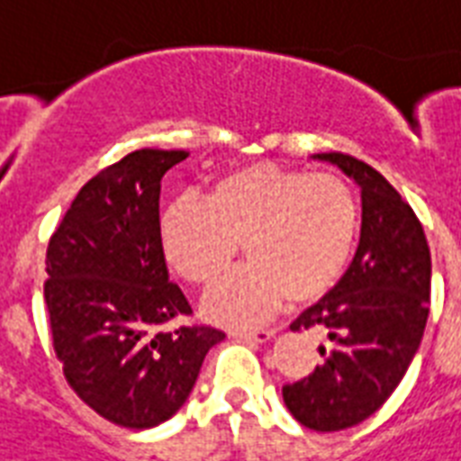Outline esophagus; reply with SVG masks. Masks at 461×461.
I'll list each match as a JSON object with an SVG mask.
<instances>
[{"label": "esophagus", "mask_w": 461, "mask_h": 461, "mask_svg": "<svg viewBox=\"0 0 461 461\" xmlns=\"http://www.w3.org/2000/svg\"><path fill=\"white\" fill-rule=\"evenodd\" d=\"M231 336L250 340V343H267V340L275 339V331L272 329H260V331H231Z\"/></svg>", "instance_id": "1"}]
</instances>
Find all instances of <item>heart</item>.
Returning a JSON list of instances; mask_svg holds the SVG:
<instances>
[{"label":"heart","mask_w":461,"mask_h":461,"mask_svg":"<svg viewBox=\"0 0 461 461\" xmlns=\"http://www.w3.org/2000/svg\"><path fill=\"white\" fill-rule=\"evenodd\" d=\"M357 220V198L340 175L256 163L222 175L203 203L167 205L158 239L167 265L192 284L215 282L243 243L249 265L205 294L203 312L227 327H253L286 298L305 305L334 289Z\"/></svg>","instance_id":"obj_1"}]
</instances>
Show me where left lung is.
Returning <instances> with one entry per match:
<instances>
[{
	"mask_svg": "<svg viewBox=\"0 0 461 461\" xmlns=\"http://www.w3.org/2000/svg\"><path fill=\"white\" fill-rule=\"evenodd\" d=\"M355 179L362 230L340 282L291 324L320 329L329 343L305 379L282 388L284 402L312 431H343L379 410L405 376L431 305V253L421 222L381 172L348 153H317Z\"/></svg>",
	"mask_w": 461,
	"mask_h": 461,
	"instance_id": "1",
	"label": "left lung"
}]
</instances>
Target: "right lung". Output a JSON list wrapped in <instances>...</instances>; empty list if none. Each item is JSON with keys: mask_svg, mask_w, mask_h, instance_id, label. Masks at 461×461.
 <instances>
[{"mask_svg": "<svg viewBox=\"0 0 461 461\" xmlns=\"http://www.w3.org/2000/svg\"><path fill=\"white\" fill-rule=\"evenodd\" d=\"M186 151L140 149L82 186L49 239L44 303L77 398L125 429L163 424L189 398L220 329H160L192 305L158 239L160 179Z\"/></svg>", "mask_w": 461, "mask_h": 461, "instance_id": "add662e5", "label": "right lung"}]
</instances>
